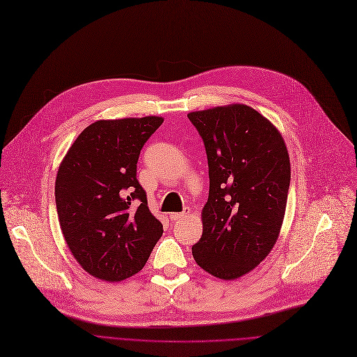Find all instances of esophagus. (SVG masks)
Wrapping results in <instances>:
<instances>
[{"label": "esophagus", "mask_w": 357, "mask_h": 357, "mask_svg": "<svg viewBox=\"0 0 357 357\" xmlns=\"http://www.w3.org/2000/svg\"><path fill=\"white\" fill-rule=\"evenodd\" d=\"M189 213H190V209H189V208H185L183 212H181V213H171L169 218H171L172 222H178V220H182V219L188 218Z\"/></svg>", "instance_id": "1"}]
</instances>
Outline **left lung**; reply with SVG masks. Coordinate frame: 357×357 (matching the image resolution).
Segmentation results:
<instances>
[{
    "label": "left lung",
    "instance_id": "8db88e82",
    "mask_svg": "<svg viewBox=\"0 0 357 357\" xmlns=\"http://www.w3.org/2000/svg\"><path fill=\"white\" fill-rule=\"evenodd\" d=\"M204 139L209 198L195 262L223 280L253 271L273 249L283 223L290 160L279 129L245 104L188 114Z\"/></svg>",
    "mask_w": 357,
    "mask_h": 357
}]
</instances>
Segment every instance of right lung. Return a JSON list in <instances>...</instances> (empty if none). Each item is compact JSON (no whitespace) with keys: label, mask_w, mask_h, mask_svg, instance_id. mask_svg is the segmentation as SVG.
Returning a JSON list of instances; mask_svg holds the SVG:
<instances>
[{"label":"right lung","mask_w":357,"mask_h":357,"mask_svg":"<svg viewBox=\"0 0 357 357\" xmlns=\"http://www.w3.org/2000/svg\"><path fill=\"white\" fill-rule=\"evenodd\" d=\"M162 116L100 119L78 135L55 179L63 238L81 268L121 282L138 273L164 234L137 179L144 144Z\"/></svg>","instance_id":"add662e5"}]
</instances>
